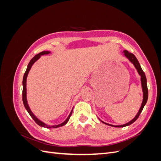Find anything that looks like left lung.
<instances>
[{"label": "left lung", "mask_w": 161, "mask_h": 161, "mask_svg": "<svg viewBox=\"0 0 161 161\" xmlns=\"http://www.w3.org/2000/svg\"><path fill=\"white\" fill-rule=\"evenodd\" d=\"M123 53H124V55L126 58H127L128 59L134 64V66L136 68V69L137 70L138 74L141 76V84H142V91H143V100H142V105H141V107H140V109L138 112V114H136V115L134 117V119H132L131 121H130L129 122H128V123H126V124H123V125H111V124H109L105 123L104 121L101 120L102 122H103L105 124H106V125L112 126V127H117V128H122V127H125V126H128V125H131V124H133L134 121L138 118V117L140 115L141 112H142L144 105H146V103H147V100H148V87H147V78H146V75L144 74V71L142 70V68H141V66L140 65V63L138 61L137 58H136V56L133 54V53L129 52L127 50H124L123 52Z\"/></svg>", "instance_id": "8db88e82"}]
</instances>
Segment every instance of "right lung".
<instances>
[{
    "mask_svg": "<svg viewBox=\"0 0 161 161\" xmlns=\"http://www.w3.org/2000/svg\"><path fill=\"white\" fill-rule=\"evenodd\" d=\"M50 53V52L49 51H43V52H42L40 53H39L38 54L36 55L35 56H34L32 59L30 60V62H29V64L27 65V70L25 72V74H24V76H23V93H22V95H23V105L24 106H25V108L26 109V110L27 111V112L29 113V114L30 115V116L31 117V118H33V119L36 121V123L39 125L40 126H41V127H43V128H59V127H61V126H63L68 121H69L70 116L72 115V110L73 109H72L71 112L70 113L69 117L66 118V119L64 121V122H62V124H60L58 125H47L46 124H45L44 122H43V121H42L41 120L39 119L37 117L34 115L33 113L31 110L30 109V107H29V105L27 103V88H26V80H27V75H28V73L29 72H30L31 68L32 66V65L35 63L39 58H40L41 57V56H43V55H45V54H49V53Z\"/></svg>",
    "mask_w": 161,
    "mask_h": 161,
    "instance_id": "add662e5",
    "label": "right lung"
}]
</instances>
